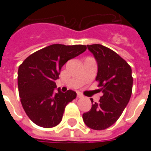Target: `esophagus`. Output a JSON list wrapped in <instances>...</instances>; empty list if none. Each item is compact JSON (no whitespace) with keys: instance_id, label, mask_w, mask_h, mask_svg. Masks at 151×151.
I'll use <instances>...</instances> for the list:
<instances>
[{"instance_id":"obj_1","label":"esophagus","mask_w":151,"mask_h":151,"mask_svg":"<svg viewBox=\"0 0 151 151\" xmlns=\"http://www.w3.org/2000/svg\"><path fill=\"white\" fill-rule=\"evenodd\" d=\"M77 96H78V98H82V97H83V95H82L81 93H79V92L77 93Z\"/></svg>"}]
</instances>
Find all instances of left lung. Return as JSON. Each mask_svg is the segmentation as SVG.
Here are the masks:
<instances>
[{
	"label": "left lung",
	"mask_w": 151,
	"mask_h": 151,
	"mask_svg": "<svg viewBox=\"0 0 151 151\" xmlns=\"http://www.w3.org/2000/svg\"><path fill=\"white\" fill-rule=\"evenodd\" d=\"M87 47L97 61L95 80L103 96L82 115V119L92 129H106L119 119L129 101L133 89L132 69L123 58L107 47L92 44ZM91 100L93 103L92 99Z\"/></svg>",
	"instance_id": "left-lung-1"
}]
</instances>
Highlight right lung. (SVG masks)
Masks as SVG:
<instances>
[{"instance_id": "1", "label": "right lung", "mask_w": 151, "mask_h": 151, "mask_svg": "<svg viewBox=\"0 0 151 151\" xmlns=\"http://www.w3.org/2000/svg\"><path fill=\"white\" fill-rule=\"evenodd\" d=\"M86 50V45L52 44L39 50L22 63L18 72L19 97L25 112L35 124L43 128L56 126L62 120L66 105L77 96L69 90L62 93L56 80L69 60Z\"/></svg>"}]
</instances>
